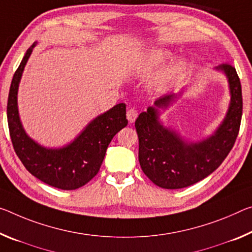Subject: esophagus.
<instances>
[{
	"mask_svg": "<svg viewBox=\"0 0 252 252\" xmlns=\"http://www.w3.org/2000/svg\"><path fill=\"white\" fill-rule=\"evenodd\" d=\"M138 117V112L135 111L134 109H129L126 112V118H127V121L130 123H133L135 121V119Z\"/></svg>",
	"mask_w": 252,
	"mask_h": 252,
	"instance_id": "obj_1",
	"label": "esophagus"
}]
</instances>
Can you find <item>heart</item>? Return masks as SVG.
I'll list each match as a JSON object with an SVG mask.
<instances>
[{
  "instance_id": "obj_1",
  "label": "heart",
  "mask_w": 252,
  "mask_h": 252,
  "mask_svg": "<svg viewBox=\"0 0 252 252\" xmlns=\"http://www.w3.org/2000/svg\"><path fill=\"white\" fill-rule=\"evenodd\" d=\"M173 53L167 49H162V48H157L154 49L148 56L147 59V67L148 69H156L162 63H165L168 59L171 58ZM187 67V62L184 58H178L175 61L170 62L168 65L163 67V68L159 71V74L156 76L155 78V86L158 89H163V87L168 86L169 84L173 83L175 79L179 77L184 70Z\"/></svg>"
}]
</instances>
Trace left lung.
<instances>
[{"label": "left lung", "instance_id": "1", "mask_svg": "<svg viewBox=\"0 0 252 252\" xmlns=\"http://www.w3.org/2000/svg\"><path fill=\"white\" fill-rule=\"evenodd\" d=\"M214 69L225 75L230 103L224 119L209 137L189 141L173 127L163 126L160 110L173 104L181 93L162 95L135 120L141 169L161 189H184L204 179L221 165L234 145L242 117L240 79L227 63Z\"/></svg>", "mask_w": 252, "mask_h": 252}]
</instances>
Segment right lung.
I'll use <instances>...</instances> for the list:
<instances>
[{"mask_svg":"<svg viewBox=\"0 0 252 252\" xmlns=\"http://www.w3.org/2000/svg\"><path fill=\"white\" fill-rule=\"evenodd\" d=\"M33 42L12 78L7 98V123L15 154L29 173L48 185L63 190L79 189L98 173L107 147L115 134L126 126V104L120 103L97 115L74 140L59 148L43 147L30 138L20 119L19 84L29 61Z\"/></svg>","mask_w":252,"mask_h":252,"instance_id":"right-lung-1","label":"right lung"}]
</instances>
